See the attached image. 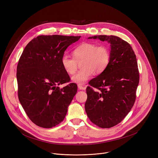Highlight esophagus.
Returning <instances> with one entry per match:
<instances>
[{
  "instance_id": "obj_1",
  "label": "esophagus",
  "mask_w": 158,
  "mask_h": 158,
  "mask_svg": "<svg viewBox=\"0 0 158 158\" xmlns=\"http://www.w3.org/2000/svg\"><path fill=\"white\" fill-rule=\"evenodd\" d=\"M77 87H78V89H79V90H85V89H86V87H85L82 86V85H77Z\"/></svg>"
}]
</instances>
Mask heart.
Instances as JSON below:
<instances>
[{"label": "heart", "instance_id": "obj_1", "mask_svg": "<svg viewBox=\"0 0 158 158\" xmlns=\"http://www.w3.org/2000/svg\"><path fill=\"white\" fill-rule=\"evenodd\" d=\"M74 58L63 55L61 64L64 71L69 74H74L77 69V62H81L82 70L72 76L71 80L78 85L84 84L94 73H102L106 68L110 59L109 48L104 45L97 46L92 42H84L73 51Z\"/></svg>", "mask_w": 158, "mask_h": 158}]
</instances>
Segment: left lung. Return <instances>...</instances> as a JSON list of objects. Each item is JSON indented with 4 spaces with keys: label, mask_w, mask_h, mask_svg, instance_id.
Wrapping results in <instances>:
<instances>
[{
    "label": "left lung",
    "mask_w": 158,
    "mask_h": 158,
    "mask_svg": "<svg viewBox=\"0 0 158 158\" xmlns=\"http://www.w3.org/2000/svg\"><path fill=\"white\" fill-rule=\"evenodd\" d=\"M110 44V59L107 68L89 82L85 110L91 121L102 128H110L127 116L136 100L139 81L136 56L130 44L115 35H94Z\"/></svg>",
    "instance_id": "obj_1"
}]
</instances>
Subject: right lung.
Masks as SVG:
<instances>
[{"instance_id":"right-lung-1","label":"right lung","mask_w":158,"mask_h":158,"mask_svg":"<svg viewBox=\"0 0 158 158\" xmlns=\"http://www.w3.org/2000/svg\"><path fill=\"white\" fill-rule=\"evenodd\" d=\"M81 36L40 35L24 49L17 67L18 97L29 119L37 126L51 128L61 123L77 91L61 58Z\"/></svg>"}]
</instances>
